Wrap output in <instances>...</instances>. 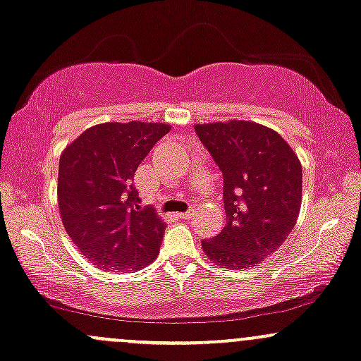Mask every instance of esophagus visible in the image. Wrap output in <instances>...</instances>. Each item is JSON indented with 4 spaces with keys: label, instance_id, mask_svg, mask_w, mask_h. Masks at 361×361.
Wrapping results in <instances>:
<instances>
[{
    "label": "esophagus",
    "instance_id": "obj_1",
    "mask_svg": "<svg viewBox=\"0 0 361 361\" xmlns=\"http://www.w3.org/2000/svg\"><path fill=\"white\" fill-rule=\"evenodd\" d=\"M193 212H195V211H193V209H190L188 212H181V214H178V217H181V219H190V217L193 216Z\"/></svg>",
    "mask_w": 361,
    "mask_h": 361
}]
</instances>
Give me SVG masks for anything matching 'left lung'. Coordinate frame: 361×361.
Returning <instances> with one entry per match:
<instances>
[{"label":"left lung","instance_id":"obj_1","mask_svg":"<svg viewBox=\"0 0 361 361\" xmlns=\"http://www.w3.org/2000/svg\"><path fill=\"white\" fill-rule=\"evenodd\" d=\"M223 171L226 226L202 241L216 265L250 269L286 241L302 207V162L286 140L255 121L195 125Z\"/></svg>","mask_w":361,"mask_h":361}]
</instances>
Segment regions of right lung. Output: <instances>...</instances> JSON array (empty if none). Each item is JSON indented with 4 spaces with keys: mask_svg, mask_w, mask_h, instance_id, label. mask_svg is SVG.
Here are the masks:
<instances>
[{
    "mask_svg": "<svg viewBox=\"0 0 361 361\" xmlns=\"http://www.w3.org/2000/svg\"><path fill=\"white\" fill-rule=\"evenodd\" d=\"M168 123H101L59 157L58 205L77 250L99 269L138 271L159 253L164 221L142 207L133 176Z\"/></svg>",
    "mask_w": 361,
    "mask_h": 361,
    "instance_id": "add662e5",
    "label": "right lung"
}]
</instances>
